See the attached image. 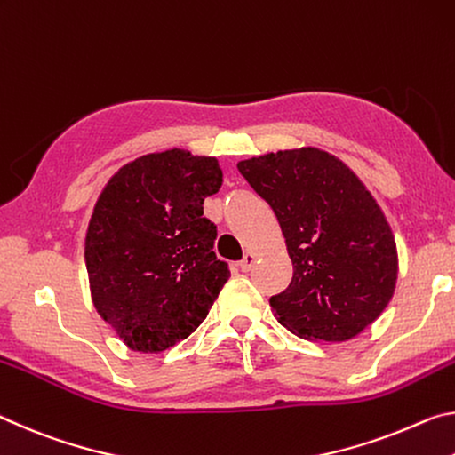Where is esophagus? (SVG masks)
<instances>
[{"instance_id":"esophagus-1","label":"esophagus","mask_w":455,"mask_h":455,"mask_svg":"<svg viewBox=\"0 0 455 455\" xmlns=\"http://www.w3.org/2000/svg\"><path fill=\"white\" fill-rule=\"evenodd\" d=\"M254 262H256V254H251V251H245L243 259L240 262V270L242 272H250L251 266H254Z\"/></svg>"}]
</instances>
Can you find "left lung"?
I'll use <instances>...</instances> for the list:
<instances>
[{"label": "left lung", "mask_w": 455, "mask_h": 455, "mask_svg": "<svg viewBox=\"0 0 455 455\" xmlns=\"http://www.w3.org/2000/svg\"><path fill=\"white\" fill-rule=\"evenodd\" d=\"M276 213L294 274L274 316L308 340L345 342L381 316L397 284V243L364 183L316 147L237 163Z\"/></svg>", "instance_id": "obj_1"}]
</instances>
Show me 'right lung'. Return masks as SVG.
<instances>
[{"instance_id": "add662e5", "label": "right lung", "mask_w": 455, "mask_h": 455, "mask_svg": "<svg viewBox=\"0 0 455 455\" xmlns=\"http://www.w3.org/2000/svg\"><path fill=\"white\" fill-rule=\"evenodd\" d=\"M221 177L215 157L175 147L126 163L96 199L84 240L92 304L131 351L188 339L228 282L204 218Z\"/></svg>"}]
</instances>
